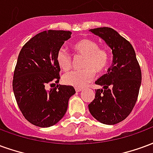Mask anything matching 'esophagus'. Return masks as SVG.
I'll return each mask as SVG.
<instances>
[{
	"mask_svg": "<svg viewBox=\"0 0 153 153\" xmlns=\"http://www.w3.org/2000/svg\"><path fill=\"white\" fill-rule=\"evenodd\" d=\"M82 89H83V88H78V87L75 88V91H76L77 93H78V92H80V91H82Z\"/></svg>",
	"mask_w": 153,
	"mask_h": 153,
	"instance_id": "esophagus-1",
	"label": "esophagus"
}]
</instances>
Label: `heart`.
<instances>
[{"label":"heart","instance_id":"1","mask_svg":"<svg viewBox=\"0 0 153 153\" xmlns=\"http://www.w3.org/2000/svg\"><path fill=\"white\" fill-rule=\"evenodd\" d=\"M73 49L78 56H84L81 70L68 72L63 76L65 83L71 86L84 87L95 77V73H102L108 66L109 51L105 47H98L95 40L90 38L80 39L73 45ZM56 62L61 70L68 71L71 69L73 60L65 48H60L56 53Z\"/></svg>","mask_w":153,"mask_h":153}]
</instances>
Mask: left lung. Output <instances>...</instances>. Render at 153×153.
<instances>
[{"label":"left lung","instance_id":"obj_1","mask_svg":"<svg viewBox=\"0 0 153 153\" xmlns=\"http://www.w3.org/2000/svg\"><path fill=\"white\" fill-rule=\"evenodd\" d=\"M90 32L102 38L111 47L113 61L107 73L95 82L103 88L96 90L88 109L97 120L105 125H115L130 114L137 102L141 69L130 42L113 28L103 27L90 29Z\"/></svg>","mask_w":153,"mask_h":153}]
</instances>
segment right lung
Wrapping results in <instances>:
<instances>
[{"mask_svg":"<svg viewBox=\"0 0 153 153\" xmlns=\"http://www.w3.org/2000/svg\"><path fill=\"white\" fill-rule=\"evenodd\" d=\"M71 33L63 30L39 33L19 54L13 91L25 118L38 127H50L60 121L66 112L70 97L75 93L72 86L54 87L60 80L56 53Z\"/></svg>","mask_w":153,"mask_h":153,"instance_id":"1","label":"right lung"}]
</instances>
